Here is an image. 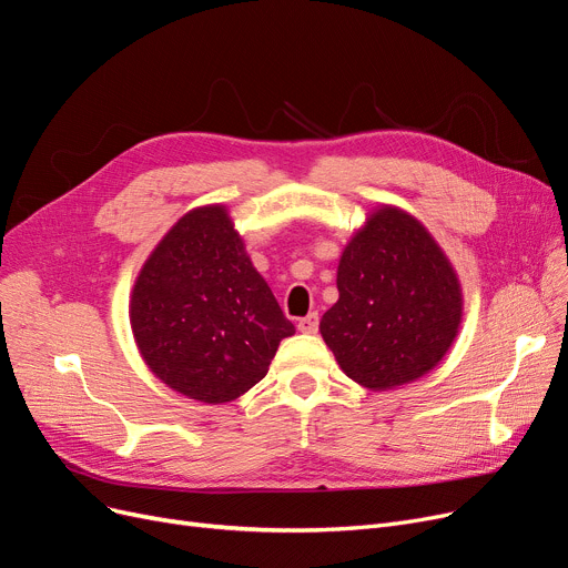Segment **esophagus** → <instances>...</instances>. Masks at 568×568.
<instances>
[{
	"label": "esophagus",
	"instance_id": "34e87169",
	"mask_svg": "<svg viewBox=\"0 0 568 568\" xmlns=\"http://www.w3.org/2000/svg\"><path fill=\"white\" fill-rule=\"evenodd\" d=\"M317 325H320V317H317V313H308L306 317H302L300 320V332L302 334H315L317 332Z\"/></svg>",
	"mask_w": 568,
	"mask_h": 568
}]
</instances>
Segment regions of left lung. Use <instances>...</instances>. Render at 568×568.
<instances>
[{"instance_id": "left-lung-1", "label": "left lung", "mask_w": 568, "mask_h": 568, "mask_svg": "<svg viewBox=\"0 0 568 568\" xmlns=\"http://www.w3.org/2000/svg\"><path fill=\"white\" fill-rule=\"evenodd\" d=\"M338 302L320 320L327 348L357 385L385 392L429 374L459 334L457 271L408 211L381 204L338 260Z\"/></svg>"}]
</instances>
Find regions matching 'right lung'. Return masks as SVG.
I'll return each instance as SVG.
<instances>
[{
	"mask_svg": "<svg viewBox=\"0 0 568 568\" xmlns=\"http://www.w3.org/2000/svg\"><path fill=\"white\" fill-rule=\"evenodd\" d=\"M130 325L166 387L213 406L257 385L294 334L225 204L187 211L162 236L134 281Z\"/></svg>",
	"mask_w": 568,
	"mask_h": 568,
	"instance_id": "obj_1",
	"label": "right lung"
}]
</instances>
